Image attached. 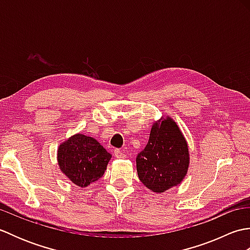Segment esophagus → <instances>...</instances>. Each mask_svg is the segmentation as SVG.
Masks as SVG:
<instances>
[{"label":"esophagus","instance_id":"obj_1","mask_svg":"<svg viewBox=\"0 0 250 250\" xmlns=\"http://www.w3.org/2000/svg\"><path fill=\"white\" fill-rule=\"evenodd\" d=\"M114 155H115V157L117 159H124V158H125V153L122 151V150H120V149H115Z\"/></svg>","mask_w":250,"mask_h":250}]
</instances>
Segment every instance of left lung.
I'll return each instance as SVG.
<instances>
[{"label":"left lung","mask_w":250,"mask_h":250,"mask_svg":"<svg viewBox=\"0 0 250 250\" xmlns=\"http://www.w3.org/2000/svg\"><path fill=\"white\" fill-rule=\"evenodd\" d=\"M190 153L178 125L169 116L152 124L149 141L136 158L137 175L156 193L176 187L188 173Z\"/></svg>","instance_id":"obj_1"}]
</instances>
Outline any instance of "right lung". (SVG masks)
Wrapping results in <instances>:
<instances>
[{"instance_id": "1", "label": "right lung", "mask_w": 250, "mask_h": 250, "mask_svg": "<svg viewBox=\"0 0 250 250\" xmlns=\"http://www.w3.org/2000/svg\"><path fill=\"white\" fill-rule=\"evenodd\" d=\"M57 152L60 171L81 188L102 177L111 159L97 140L83 133L73 134L60 143Z\"/></svg>"}]
</instances>
